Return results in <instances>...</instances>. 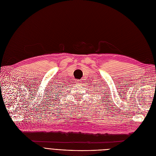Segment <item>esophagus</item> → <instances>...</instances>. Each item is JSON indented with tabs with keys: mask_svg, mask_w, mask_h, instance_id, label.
<instances>
[{
	"mask_svg": "<svg viewBox=\"0 0 156 156\" xmlns=\"http://www.w3.org/2000/svg\"><path fill=\"white\" fill-rule=\"evenodd\" d=\"M76 82L77 84H80V83H81V80H76Z\"/></svg>",
	"mask_w": 156,
	"mask_h": 156,
	"instance_id": "esophagus-1",
	"label": "esophagus"
}]
</instances>
